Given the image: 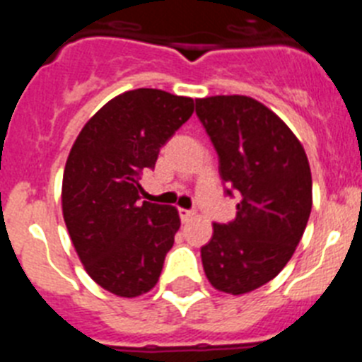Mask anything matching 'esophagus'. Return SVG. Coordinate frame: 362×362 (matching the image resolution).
I'll use <instances>...</instances> for the list:
<instances>
[{"mask_svg": "<svg viewBox=\"0 0 362 362\" xmlns=\"http://www.w3.org/2000/svg\"><path fill=\"white\" fill-rule=\"evenodd\" d=\"M179 217H181V221H183V223H187L188 219H192V217H194V212H192V210H187V209H179Z\"/></svg>", "mask_w": 362, "mask_h": 362, "instance_id": "esophagus-1", "label": "esophagus"}]
</instances>
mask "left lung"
I'll return each mask as SVG.
<instances>
[{"instance_id":"8db88e82","label":"left lung","mask_w":362,"mask_h":362,"mask_svg":"<svg viewBox=\"0 0 362 362\" xmlns=\"http://www.w3.org/2000/svg\"><path fill=\"white\" fill-rule=\"evenodd\" d=\"M196 114L219 156L221 179L241 194L235 219L216 223L201 248L203 268L214 288L241 296L292 259L312 212V172L296 134L257 99H196Z\"/></svg>"}]
</instances>
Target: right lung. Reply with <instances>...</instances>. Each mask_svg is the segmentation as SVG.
<instances>
[{"label": "right lung", "mask_w": 362, "mask_h": 362, "mask_svg": "<svg viewBox=\"0 0 362 362\" xmlns=\"http://www.w3.org/2000/svg\"><path fill=\"white\" fill-rule=\"evenodd\" d=\"M192 112V98L136 88L99 108L74 141L63 219L86 274L114 296H141L161 276L181 221L175 206L139 203V179Z\"/></svg>", "instance_id": "add662e5"}]
</instances>
